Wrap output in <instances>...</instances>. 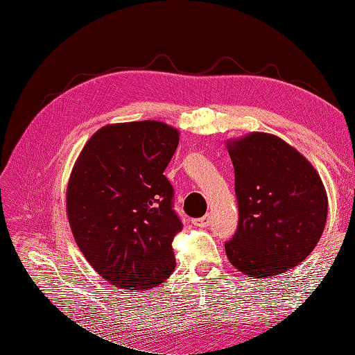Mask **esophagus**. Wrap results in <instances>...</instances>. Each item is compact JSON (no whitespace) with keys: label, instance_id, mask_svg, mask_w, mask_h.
<instances>
[{"label":"esophagus","instance_id":"obj_1","mask_svg":"<svg viewBox=\"0 0 355 355\" xmlns=\"http://www.w3.org/2000/svg\"><path fill=\"white\" fill-rule=\"evenodd\" d=\"M209 223H210V214H206V216H202L200 219H194V225H196V227H200V228L209 227Z\"/></svg>","mask_w":355,"mask_h":355}]
</instances>
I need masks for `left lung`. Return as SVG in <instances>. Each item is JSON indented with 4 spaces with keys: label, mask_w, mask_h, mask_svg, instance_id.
I'll return each mask as SVG.
<instances>
[{
    "label": "left lung",
    "mask_w": 355,
    "mask_h": 355,
    "mask_svg": "<svg viewBox=\"0 0 355 355\" xmlns=\"http://www.w3.org/2000/svg\"><path fill=\"white\" fill-rule=\"evenodd\" d=\"M239 225L225 243L230 262L250 277L282 274L314 250L327 219L315 168L280 137L252 133L228 144Z\"/></svg>",
    "instance_id": "left-lung-1"
}]
</instances>
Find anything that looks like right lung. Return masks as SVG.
Returning <instances> with one entry per match:
<instances>
[{"instance_id":"1","label":"right lung","mask_w":355,"mask_h":355,"mask_svg":"<svg viewBox=\"0 0 355 355\" xmlns=\"http://www.w3.org/2000/svg\"><path fill=\"white\" fill-rule=\"evenodd\" d=\"M179 132L159 121L111 124L96 132L73 166L68 219L85 259L115 287L142 290L173 272L182 220L163 175Z\"/></svg>"}]
</instances>
